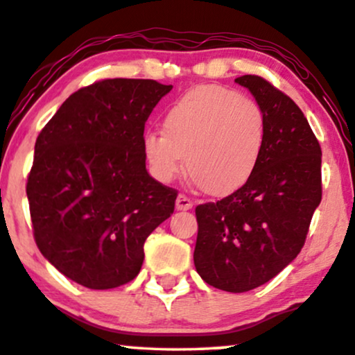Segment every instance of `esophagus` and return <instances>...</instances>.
<instances>
[{
    "instance_id": "34e87169",
    "label": "esophagus",
    "mask_w": 355,
    "mask_h": 355,
    "mask_svg": "<svg viewBox=\"0 0 355 355\" xmlns=\"http://www.w3.org/2000/svg\"><path fill=\"white\" fill-rule=\"evenodd\" d=\"M175 207L178 209V211H189V209L193 207V201L188 196H184V194H178V198L175 201Z\"/></svg>"
}]
</instances>
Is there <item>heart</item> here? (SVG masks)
Segmentation results:
<instances>
[{"label": "heart", "instance_id": "b5f03b06", "mask_svg": "<svg viewBox=\"0 0 355 355\" xmlns=\"http://www.w3.org/2000/svg\"><path fill=\"white\" fill-rule=\"evenodd\" d=\"M164 133L143 135L151 175L171 183L187 171L211 196L241 189L256 172L267 139L261 104L233 89L202 85L175 99L164 114Z\"/></svg>", "mask_w": 355, "mask_h": 355}]
</instances>
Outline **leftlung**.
I'll return each mask as SVG.
<instances>
[{"label":"left lung","mask_w":355,"mask_h":355,"mask_svg":"<svg viewBox=\"0 0 355 355\" xmlns=\"http://www.w3.org/2000/svg\"><path fill=\"white\" fill-rule=\"evenodd\" d=\"M234 82L266 112V148L241 189L196 207L193 259L207 284L244 293L277 277L301 252L322 201V149L291 98L259 76Z\"/></svg>","instance_id":"8db88e82"}]
</instances>
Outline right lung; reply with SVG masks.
I'll return each mask as SVG.
<instances>
[{"label": "right lung", "instance_id": "add662e5", "mask_svg": "<svg viewBox=\"0 0 355 355\" xmlns=\"http://www.w3.org/2000/svg\"><path fill=\"white\" fill-rule=\"evenodd\" d=\"M172 89L107 78L72 93L40 132L27 198L40 252L89 289L138 275L144 241L173 214L177 191L149 175L143 133Z\"/></svg>", "mask_w": 355, "mask_h": 355}]
</instances>
